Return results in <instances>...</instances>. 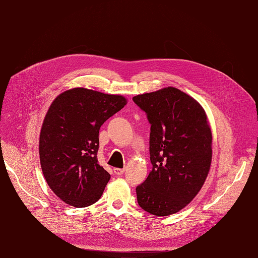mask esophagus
I'll return each mask as SVG.
<instances>
[{"label":"esophagus","instance_id":"esophagus-1","mask_svg":"<svg viewBox=\"0 0 258 258\" xmlns=\"http://www.w3.org/2000/svg\"><path fill=\"white\" fill-rule=\"evenodd\" d=\"M124 172V169H120V168H115L114 169V173L116 174V175H120V174H122Z\"/></svg>","mask_w":258,"mask_h":258}]
</instances>
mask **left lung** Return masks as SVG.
<instances>
[{
  "mask_svg": "<svg viewBox=\"0 0 258 258\" xmlns=\"http://www.w3.org/2000/svg\"><path fill=\"white\" fill-rule=\"evenodd\" d=\"M151 123L153 169L137 190L146 212L168 216L196 197L212 160V132L196 100L174 87L132 98Z\"/></svg>",
  "mask_w": 258,
  "mask_h": 258,
  "instance_id": "obj_1",
  "label": "left lung"
}]
</instances>
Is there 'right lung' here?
<instances>
[{
  "label": "right lung",
  "mask_w": 258,
  "mask_h": 258,
  "mask_svg": "<svg viewBox=\"0 0 258 258\" xmlns=\"http://www.w3.org/2000/svg\"><path fill=\"white\" fill-rule=\"evenodd\" d=\"M127 104L119 95L86 88L67 90L52 101L40 135V161L50 189L67 205L97 202L111 175L98 163L99 130Z\"/></svg>",
  "instance_id": "obj_1"
}]
</instances>
